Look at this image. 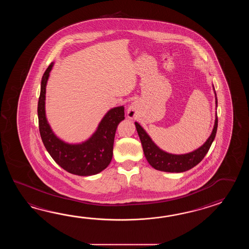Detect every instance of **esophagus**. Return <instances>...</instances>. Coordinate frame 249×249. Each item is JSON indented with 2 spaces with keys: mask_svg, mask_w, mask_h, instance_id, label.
Segmentation results:
<instances>
[{
  "mask_svg": "<svg viewBox=\"0 0 249 249\" xmlns=\"http://www.w3.org/2000/svg\"><path fill=\"white\" fill-rule=\"evenodd\" d=\"M136 114H137L136 106L132 103V105L128 107V110H127V116H128L129 118H133V117H136Z\"/></svg>",
  "mask_w": 249,
  "mask_h": 249,
  "instance_id": "esophagus-1",
  "label": "esophagus"
}]
</instances>
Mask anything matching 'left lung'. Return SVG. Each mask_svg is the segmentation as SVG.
<instances>
[{
	"label": "left lung",
	"mask_w": 249,
	"mask_h": 249,
	"mask_svg": "<svg viewBox=\"0 0 249 249\" xmlns=\"http://www.w3.org/2000/svg\"><path fill=\"white\" fill-rule=\"evenodd\" d=\"M215 100L217 98L215 93ZM217 125H218V117H215L214 126L210 137L207 139V142L200 148H197L195 151L184 155H173L166 153L163 151L152 142V140L144 131L137 122H135V126L137 129L138 134L142 144L143 152L148 160L149 164L155 169L168 172V173H182L188 170L193 168L196 164L200 163L202 159L205 158L212 143L213 142L216 135Z\"/></svg>",
	"instance_id": "8db88e82"
}]
</instances>
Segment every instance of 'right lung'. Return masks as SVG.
I'll return each mask as SVG.
<instances>
[{"label":"right lung","mask_w":249,"mask_h":249,"mask_svg":"<svg viewBox=\"0 0 249 249\" xmlns=\"http://www.w3.org/2000/svg\"><path fill=\"white\" fill-rule=\"evenodd\" d=\"M53 67L51 63L42 75L38 101L39 131L43 145L54 161L70 174L97 175L111 161L115 134L118 124L124 119V107H117L107 112L94 134L85 142L74 145L64 142L53 133L45 116L46 84Z\"/></svg>","instance_id":"add662e5"}]
</instances>
